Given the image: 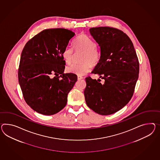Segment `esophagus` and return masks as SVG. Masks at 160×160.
Returning <instances> with one entry per match:
<instances>
[{
  "instance_id": "1",
  "label": "esophagus",
  "mask_w": 160,
  "mask_h": 160,
  "mask_svg": "<svg viewBox=\"0 0 160 160\" xmlns=\"http://www.w3.org/2000/svg\"><path fill=\"white\" fill-rule=\"evenodd\" d=\"M83 78L82 77V76H78V80H81V79H82Z\"/></svg>"
}]
</instances>
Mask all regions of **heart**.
Here are the masks:
<instances>
[{
    "label": "heart",
    "instance_id": "obj_1",
    "mask_svg": "<svg viewBox=\"0 0 160 160\" xmlns=\"http://www.w3.org/2000/svg\"><path fill=\"white\" fill-rule=\"evenodd\" d=\"M76 52L82 53L80 63H74L66 68V72L82 76L87 74L99 63L101 58V52L98 48L97 43L90 36L82 33L77 36L73 42ZM74 50L72 47L66 46L63 48L62 57L65 62L70 64L72 62Z\"/></svg>",
    "mask_w": 160,
    "mask_h": 160
}]
</instances>
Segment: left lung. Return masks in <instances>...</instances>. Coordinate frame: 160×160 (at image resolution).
<instances>
[{"instance_id": "left-lung-1", "label": "left lung", "mask_w": 160, "mask_h": 160, "mask_svg": "<svg viewBox=\"0 0 160 160\" xmlns=\"http://www.w3.org/2000/svg\"><path fill=\"white\" fill-rule=\"evenodd\" d=\"M101 58L92 73L103 79L86 78V103L95 113L110 115L126 105L132 97L139 63L132 42L123 32L109 27L91 28Z\"/></svg>"}]
</instances>
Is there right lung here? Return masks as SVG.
I'll list each match as a JSON object with an SVG mask.
<instances>
[{
  "label": "right lung",
  "instance_id": "add662e5",
  "mask_svg": "<svg viewBox=\"0 0 160 160\" xmlns=\"http://www.w3.org/2000/svg\"><path fill=\"white\" fill-rule=\"evenodd\" d=\"M74 35L64 28L47 29L33 36L23 48L18 81L26 103L38 113L53 115L66 106L68 94L78 78L63 73L62 51Z\"/></svg>",
  "mask_w": 160,
  "mask_h": 160
}]
</instances>
